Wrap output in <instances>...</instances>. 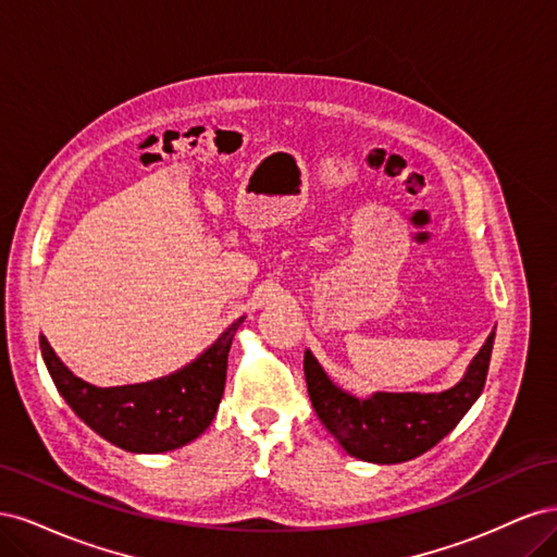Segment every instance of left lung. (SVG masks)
<instances>
[{
    "instance_id": "1",
    "label": "left lung",
    "mask_w": 557,
    "mask_h": 557,
    "mask_svg": "<svg viewBox=\"0 0 557 557\" xmlns=\"http://www.w3.org/2000/svg\"><path fill=\"white\" fill-rule=\"evenodd\" d=\"M495 342L487 336L465 379L444 393H376L358 399L336 387L307 350L305 376L315 416L352 458L379 465L407 462L440 444L460 423L485 385Z\"/></svg>"
}]
</instances>
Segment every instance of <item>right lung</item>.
I'll use <instances>...</instances> for the list:
<instances>
[{"label":"right lung","mask_w":557,"mask_h":557,"mask_svg":"<svg viewBox=\"0 0 557 557\" xmlns=\"http://www.w3.org/2000/svg\"><path fill=\"white\" fill-rule=\"evenodd\" d=\"M244 315L223 332L205 356L158 381L97 387L74 376L39 336L41 356L58 393L99 436L129 453L174 450L205 432L215 418L227 376V356Z\"/></svg>","instance_id":"1"}]
</instances>
